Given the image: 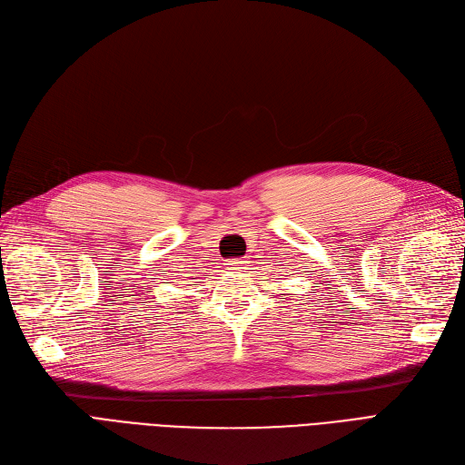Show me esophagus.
I'll return each instance as SVG.
<instances>
[{"instance_id":"1","label":"esophagus","mask_w":465,"mask_h":465,"mask_svg":"<svg viewBox=\"0 0 465 465\" xmlns=\"http://www.w3.org/2000/svg\"><path fill=\"white\" fill-rule=\"evenodd\" d=\"M228 270H235V272H241L245 270L247 266V258H233V260H228Z\"/></svg>"}]
</instances>
